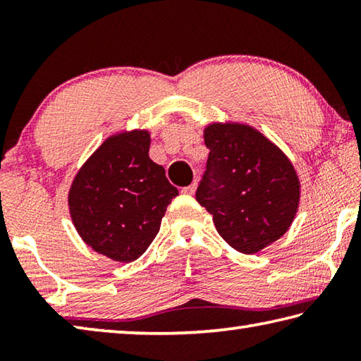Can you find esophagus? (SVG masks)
I'll use <instances>...</instances> for the list:
<instances>
[{
	"label": "esophagus",
	"instance_id": "esophagus-1",
	"mask_svg": "<svg viewBox=\"0 0 361 361\" xmlns=\"http://www.w3.org/2000/svg\"><path fill=\"white\" fill-rule=\"evenodd\" d=\"M195 189H197V183H192V185H189V186H186V188H183L181 189V192L183 194H188V195H192L194 192H195Z\"/></svg>",
	"mask_w": 361,
	"mask_h": 361
}]
</instances>
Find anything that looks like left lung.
<instances>
[{"label": "left lung", "instance_id": "1", "mask_svg": "<svg viewBox=\"0 0 361 361\" xmlns=\"http://www.w3.org/2000/svg\"><path fill=\"white\" fill-rule=\"evenodd\" d=\"M204 142L210 154L195 199L232 248L261 252L295 221L301 199L295 166L276 143L242 122H212Z\"/></svg>", "mask_w": 361, "mask_h": 361}]
</instances>
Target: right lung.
Wrapping results in <instances>:
<instances>
[{"instance_id":"add662e5","label":"right lung","mask_w":361,"mask_h":361,"mask_svg":"<svg viewBox=\"0 0 361 361\" xmlns=\"http://www.w3.org/2000/svg\"><path fill=\"white\" fill-rule=\"evenodd\" d=\"M146 129L109 135L73 178L68 209L85 245L118 262L140 258L157 235L178 189L149 159Z\"/></svg>"}]
</instances>
